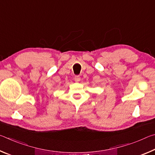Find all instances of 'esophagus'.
I'll list each match as a JSON object with an SVG mask.
<instances>
[{"label":"esophagus","instance_id":"1","mask_svg":"<svg viewBox=\"0 0 155 155\" xmlns=\"http://www.w3.org/2000/svg\"><path fill=\"white\" fill-rule=\"evenodd\" d=\"M80 80H81V77H80V76H75L74 77V81H76V82H79L80 81Z\"/></svg>","mask_w":155,"mask_h":155}]
</instances>
